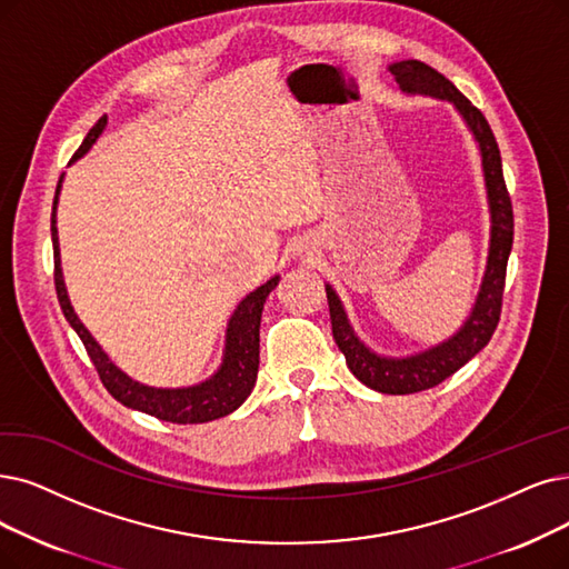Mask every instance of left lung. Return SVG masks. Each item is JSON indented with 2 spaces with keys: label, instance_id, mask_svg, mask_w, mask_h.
Segmentation results:
<instances>
[{
  "label": "left lung",
  "instance_id": "1",
  "mask_svg": "<svg viewBox=\"0 0 569 569\" xmlns=\"http://www.w3.org/2000/svg\"><path fill=\"white\" fill-rule=\"evenodd\" d=\"M390 72L395 74L399 86L408 90V93L437 96V98L450 100L460 109L467 126L473 132V138L479 140V147H481L490 219H492L486 278L469 320L456 336L446 340V343L431 348L422 355L406 357V359H385L373 355L355 336L346 317V310L336 297V291L327 287L331 331H333L338 350L346 355L348 369L363 385H367V388L376 392L413 395V392L437 388L439 382L460 371L473 355H479L488 346V340L492 338L499 322V315H502L507 261H509L511 242H513V208H511V196L502 172V156H499L497 140L481 109H476L456 86H452L441 72L435 70V67H429L420 60L397 62L390 67Z\"/></svg>",
  "mask_w": 569,
  "mask_h": 569
}]
</instances>
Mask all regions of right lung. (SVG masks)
<instances>
[{"label": "right lung", "instance_id": "obj_1", "mask_svg": "<svg viewBox=\"0 0 569 569\" xmlns=\"http://www.w3.org/2000/svg\"><path fill=\"white\" fill-rule=\"evenodd\" d=\"M107 123V117H102L90 132L86 134V140L72 156V161L79 156H83L90 144L98 140V134L102 132ZM62 177L56 187V198H53V214H51V238H53V282H56V293H58V303L67 317V322L72 325V329L79 333L81 343L93 361V367L107 388V392L121 401L128 408H134V411L149 413L158 420L166 422H177V425H198V422H210L217 418H223L233 413L236 408L249 397L252 392L254 382H257V371H259V327H261V310L266 303L268 293L278 287V278L268 280L261 284L257 291L249 293V297L238 306L233 312L231 322H229V333H226V355L221 369L206 382L193 385V388H181V390H158V388H147V385H140L130 380L126 373H121L113 363L107 359V355L100 350V346L86 331V327L79 322V317L74 315L70 299H67V291L62 284V272H60V252H58V231H56V206H58V193H60Z\"/></svg>", "mask_w": 569, "mask_h": 569}]
</instances>
